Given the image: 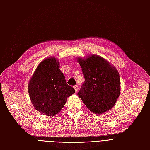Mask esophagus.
<instances>
[{
    "label": "esophagus",
    "mask_w": 150,
    "mask_h": 150,
    "mask_svg": "<svg viewBox=\"0 0 150 150\" xmlns=\"http://www.w3.org/2000/svg\"><path fill=\"white\" fill-rule=\"evenodd\" d=\"M74 89L76 91V92H77V91H78V87H77V86H74Z\"/></svg>",
    "instance_id": "34e87169"
}]
</instances>
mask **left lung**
I'll return each mask as SVG.
<instances>
[{
  "mask_svg": "<svg viewBox=\"0 0 150 150\" xmlns=\"http://www.w3.org/2000/svg\"><path fill=\"white\" fill-rule=\"evenodd\" d=\"M85 81L78 95L89 110L104 113L115 105L120 93V78L115 66L98 55L79 58Z\"/></svg>",
  "mask_w": 150,
  "mask_h": 150,
  "instance_id": "obj_1",
  "label": "left lung"
}]
</instances>
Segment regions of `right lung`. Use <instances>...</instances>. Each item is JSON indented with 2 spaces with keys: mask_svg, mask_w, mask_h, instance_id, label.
<instances>
[{
  "mask_svg": "<svg viewBox=\"0 0 150 150\" xmlns=\"http://www.w3.org/2000/svg\"><path fill=\"white\" fill-rule=\"evenodd\" d=\"M28 91L35 109L51 117L61 110L67 98L75 92L73 87L67 84L58 59L53 57L38 64L30 79Z\"/></svg>",
  "mask_w": 150,
  "mask_h": 150,
  "instance_id": "right-lung-1",
  "label": "right lung"
}]
</instances>
